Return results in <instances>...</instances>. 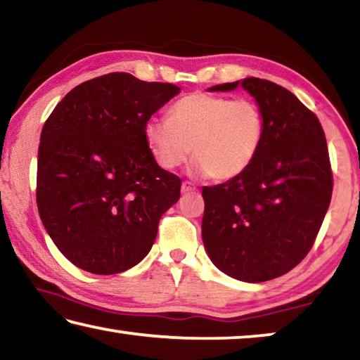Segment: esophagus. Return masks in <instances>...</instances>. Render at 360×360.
Returning a JSON list of instances; mask_svg holds the SVG:
<instances>
[{
    "label": "esophagus",
    "mask_w": 360,
    "mask_h": 360,
    "mask_svg": "<svg viewBox=\"0 0 360 360\" xmlns=\"http://www.w3.org/2000/svg\"><path fill=\"white\" fill-rule=\"evenodd\" d=\"M197 191V188H195L191 182H182V186H181V192L182 193H191V192H195Z\"/></svg>",
    "instance_id": "obj_1"
}]
</instances>
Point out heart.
<instances>
[{
  "mask_svg": "<svg viewBox=\"0 0 360 360\" xmlns=\"http://www.w3.org/2000/svg\"><path fill=\"white\" fill-rule=\"evenodd\" d=\"M265 119L257 103L210 94H191L169 108L168 120L149 119L144 139L157 165L181 167L192 155V169L217 181L245 173L264 143Z\"/></svg>",
  "mask_w": 360,
  "mask_h": 360,
  "instance_id": "heart-1",
  "label": "heart"
}]
</instances>
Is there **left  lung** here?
Here are the masks:
<instances>
[{
	"label": "left lung",
	"instance_id": "left-lung-1",
	"mask_svg": "<svg viewBox=\"0 0 360 360\" xmlns=\"http://www.w3.org/2000/svg\"><path fill=\"white\" fill-rule=\"evenodd\" d=\"M243 87L265 119L264 143L245 173L203 187L202 238L219 270L245 283L283 276L309 252L332 198V169L319 119L281 85L259 77Z\"/></svg>",
	"mask_w": 360,
	"mask_h": 360
}]
</instances>
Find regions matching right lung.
Masks as SVG:
<instances>
[{
  "label": "right lung",
  "mask_w": 360,
  "mask_h": 360,
  "mask_svg": "<svg viewBox=\"0 0 360 360\" xmlns=\"http://www.w3.org/2000/svg\"><path fill=\"white\" fill-rule=\"evenodd\" d=\"M173 84L111 72L66 94L41 133L36 202L42 225L71 264L115 275L139 264L181 179L157 165L144 139Z\"/></svg>",
  "instance_id": "1"
}]
</instances>
